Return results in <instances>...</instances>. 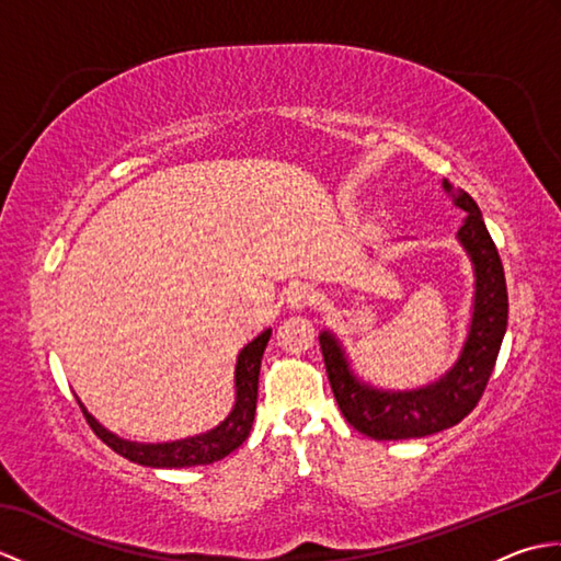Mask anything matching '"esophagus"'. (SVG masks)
<instances>
[{
  "instance_id": "1",
  "label": "esophagus",
  "mask_w": 561,
  "mask_h": 561,
  "mask_svg": "<svg viewBox=\"0 0 561 561\" xmlns=\"http://www.w3.org/2000/svg\"><path fill=\"white\" fill-rule=\"evenodd\" d=\"M284 301L291 308V311H304V308L313 306L316 304V291L311 287H306V284H296L284 296Z\"/></svg>"
}]
</instances>
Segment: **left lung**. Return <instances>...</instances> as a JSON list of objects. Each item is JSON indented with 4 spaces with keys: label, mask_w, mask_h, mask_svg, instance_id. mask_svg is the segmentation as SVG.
Wrapping results in <instances>:
<instances>
[{
    "label": "left lung",
    "mask_w": 561,
    "mask_h": 561,
    "mask_svg": "<svg viewBox=\"0 0 561 561\" xmlns=\"http://www.w3.org/2000/svg\"><path fill=\"white\" fill-rule=\"evenodd\" d=\"M453 205L468 211L458 241L474 267L472 320L458 362L434 383L416 390H380L364 383L352 371L347 354L330 330L320 332V350L328 368L330 388L356 432L376 440L422 438L465 420L490 380L508 323V294L502 257L486 231L482 211L465 190L444 181Z\"/></svg>",
    "instance_id": "8db88e82"
}]
</instances>
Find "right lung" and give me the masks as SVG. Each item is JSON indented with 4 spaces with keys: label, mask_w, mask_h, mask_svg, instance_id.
<instances>
[{
    "label": "right lung",
    "mask_w": 561,
    "mask_h": 561,
    "mask_svg": "<svg viewBox=\"0 0 561 561\" xmlns=\"http://www.w3.org/2000/svg\"><path fill=\"white\" fill-rule=\"evenodd\" d=\"M272 330L260 332V335L248 342L238 354L236 362V404L229 416L214 426L207 434H197L181 440H169V444H137V440L121 438L117 434L108 432L103 424L93 420V414L79 408L87 416L89 426L96 432V436L105 446H111L123 458L147 465V468H193V465H209L214 460H221L243 444L250 434V426L255 420V404H257V378H260V364L262 354L270 342Z\"/></svg>",
    "instance_id": "add662e5"
}]
</instances>
